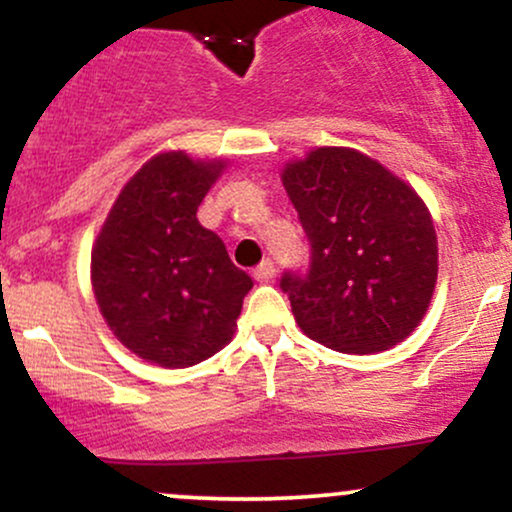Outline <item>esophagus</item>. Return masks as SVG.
<instances>
[{"label":"esophagus","instance_id":"34e87169","mask_svg":"<svg viewBox=\"0 0 512 512\" xmlns=\"http://www.w3.org/2000/svg\"><path fill=\"white\" fill-rule=\"evenodd\" d=\"M274 276H276V269H274V262L269 260V257H267V260H262L260 264H257L255 279L260 281V284H272Z\"/></svg>","mask_w":512,"mask_h":512}]
</instances>
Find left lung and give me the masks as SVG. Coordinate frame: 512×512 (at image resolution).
<instances>
[{
    "label": "left lung",
    "instance_id": "obj_1",
    "mask_svg": "<svg viewBox=\"0 0 512 512\" xmlns=\"http://www.w3.org/2000/svg\"><path fill=\"white\" fill-rule=\"evenodd\" d=\"M310 245L308 267L286 269L301 330L344 354L407 339L431 303L438 240L414 190L354 149L322 146L281 175Z\"/></svg>",
    "mask_w": 512,
    "mask_h": 512
}]
</instances>
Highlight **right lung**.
<instances>
[{
	"instance_id": "add662e5",
	"label": "right lung",
	"mask_w": 512,
	"mask_h": 512,
	"mask_svg": "<svg viewBox=\"0 0 512 512\" xmlns=\"http://www.w3.org/2000/svg\"><path fill=\"white\" fill-rule=\"evenodd\" d=\"M221 161L182 151L151 158L122 187L96 248L91 279L115 337L166 368H187L231 342L252 279L197 209Z\"/></svg>"
}]
</instances>
